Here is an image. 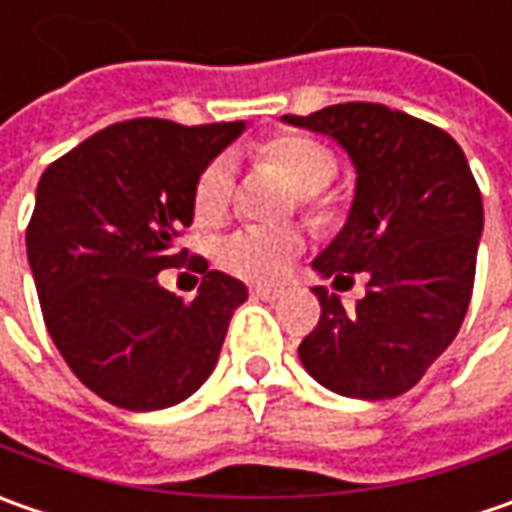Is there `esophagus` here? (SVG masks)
Segmentation results:
<instances>
[{
    "instance_id": "34e87169",
    "label": "esophagus",
    "mask_w": 512,
    "mask_h": 512,
    "mask_svg": "<svg viewBox=\"0 0 512 512\" xmlns=\"http://www.w3.org/2000/svg\"><path fill=\"white\" fill-rule=\"evenodd\" d=\"M256 299H262V302H276V299H282L285 296V290L282 287H273V285H256L250 290Z\"/></svg>"
}]
</instances>
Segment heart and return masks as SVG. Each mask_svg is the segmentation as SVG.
<instances>
[{
	"instance_id": "1",
	"label": "heart",
	"mask_w": 512,
	"mask_h": 512,
	"mask_svg": "<svg viewBox=\"0 0 512 512\" xmlns=\"http://www.w3.org/2000/svg\"><path fill=\"white\" fill-rule=\"evenodd\" d=\"M256 162L282 173L296 193L305 196V205H316V193H322L339 173L336 156L296 133H282L267 139L256 148ZM233 196V168L227 159H213L196 179L193 187V213L202 225H216L227 213ZM302 250V239L290 227H239L225 236L216 247V262L227 273L253 279V282H273L285 273L296 253Z\"/></svg>"
}]
</instances>
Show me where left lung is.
Returning a JSON list of instances; mask_svg holds the SVG:
<instances>
[{
    "label": "left lung",
    "instance_id": "obj_1",
    "mask_svg": "<svg viewBox=\"0 0 512 512\" xmlns=\"http://www.w3.org/2000/svg\"><path fill=\"white\" fill-rule=\"evenodd\" d=\"M282 122L333 139L356 168L347 222L313 270L336 290L367 273L356 307L313 287L322 316L299 359L339 396L396 399L419 384L464 322L484 227L479 185L453 136L402 110L347 102Z\"/></svg>",
    "mask_w": 512,
    "mask_h": 512
}]
</instances>
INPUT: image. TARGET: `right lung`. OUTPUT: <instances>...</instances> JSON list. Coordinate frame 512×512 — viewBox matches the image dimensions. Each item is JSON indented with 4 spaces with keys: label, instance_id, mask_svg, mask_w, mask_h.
I'll use <instances>...</instances> for the list:
<instances>
[{
    "label": "right lung",
    "instance_id": "1",
    "mask_svg": "<svg viewBox=\"0 0 512 512\" xmlns=\"http://www.w3.org/2000/svg\"><path fill=\"white\" fill-rule=\"evenodd\" d=\"M245 122L185 128L130 119L93 133L36 185L28 262L56 350L99 399L165 410L193 396L219 362L247 287L202 267L193 302L159 285L193 225L199 173Z\"/></svg>",
    "mask_w": 512,
    "mask_h": 512
}]
</instances>
